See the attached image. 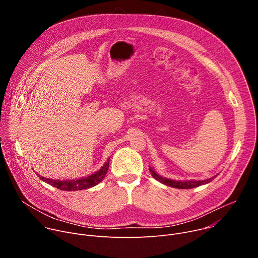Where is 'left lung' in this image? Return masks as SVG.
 Here are the masks:
<instances>
[{
	"label": "left lung",
	"instance_id": "left-lung-1",
	"mask_svg": "<svg viewBox=\"0 0 258 258\" xmlns=\"http://www.w3.org/2000/svg\"><path fill=\"white\" fill-rule=\"evenodd\" d=\"M151 171V174L152 176L157 179L158 181L164 183V185L166 186H169V187H172V188H177V189H193V188H196L198 186H201V185H204V183H207V182H210L214 177H211V178H208V179H204V180H187V181H176V180H172V179H168V178H164L160 175H158L151 167L149 169Z\"/></svg>",
	"mask_w": 258,
	"mask_h": 258
}]
</instances>
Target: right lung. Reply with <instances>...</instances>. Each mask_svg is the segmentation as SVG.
<instances>
[{
  "mask_svg": "<svg viewBox=\"0 0 258 258\" xmlns=\"http://www.w3.org/2000/svg\"><path fill=\"white\" fill-rule=\"evenodd\" d=\"M108 167H109V159L107 160V162L104 164V166L96 173L88 176V177H83L80 179H71V180H58V179H50V178H46L44 176H40V178L48 183H50L51 186L63 190V191H78V190H85L88 188H92L100 181L103 180V178L105 177L107 171H108Z\"/></svg>",
  "mask_w": 258,
  "mask_h": 258,
  "instance_id": "add662e5",
  "label": "right lung"
}]
</instances>
